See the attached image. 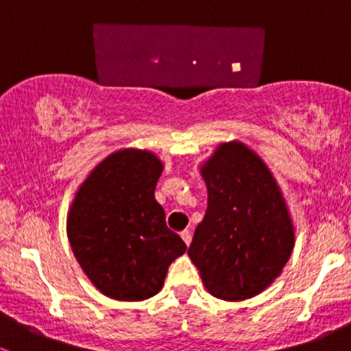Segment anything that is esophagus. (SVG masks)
<instances>
[{"label":"esophagus","mask_w":351,"mask_h":351,"mask_svg":"<svg viewBox=\"0 0 351 351\" xmlns=\"http://www.w3.org/2000/svg\"><path fill=\"white\" fill-rule=\"evenodd\" d=\"M180 236H182L183 243H185L186 246H190V243H192V232H190V231H183Z\"/></svg>","instance_id":"obj_1"}]
</instances>
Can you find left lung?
<instances>
[{
  "label": "left lung",
  "instance_id": "obj_1",
  "mask_svg": "<svg viewBox=\"0 0 351 351\" xmlns=\"http://www.w3.org/2000/svg\"><path fill=\"white\" fill-rule=\"evenodd\" d=\"M198 168L208 198L190 260L208 293L251 299L274 284L295 244L284 192L260 154L238 139L219 144Z\"/></svg>",
  "mask_w": 351,
  "mask_h": 351
}]
</instances>
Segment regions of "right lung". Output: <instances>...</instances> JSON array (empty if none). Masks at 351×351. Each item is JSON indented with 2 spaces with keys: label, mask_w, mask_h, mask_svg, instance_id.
Listing matches in <instances>:
<instances>
[{
  "label": "right lung",
  "mask_w": 351,
  "mask_h": 351,
  "mask_svg": "<svg viewBox=\"0 0 351 351\" xmlns=\"http://www.w3.org/2000/svg\"><path fill=\"white\" fill-rule=\"evenodd\" d=\"M162 168L153 151L123 147L101 159L74 192L66 221L71 250L91 284L113 300L156 295L171 261L186 251L154 198Z\"/></svg>",
  "instance_id": "right-lung-1"
}]
</instances>
